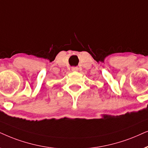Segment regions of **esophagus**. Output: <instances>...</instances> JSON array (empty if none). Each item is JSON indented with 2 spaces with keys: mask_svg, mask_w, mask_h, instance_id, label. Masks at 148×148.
Returning a JSON list of instances; mask_svg holds the SVG:
<instances>
[{
  "mask_svg": "<svg viewBox=\"0 0 148 148\" xmlns=\"http://www.w3.org/2000/svg\"><path fill=\"white\" fill-rule=\"evenodd\" d=\"M72 71H78V68L76 66H74L72 67Z\"/></svg>",
  "mask_w": 148,
  "mask_h": 148,
  "instance_id": "34e87169",
  "label": "esophagus"
}]
</instances>
